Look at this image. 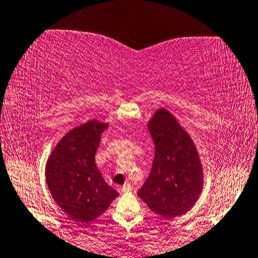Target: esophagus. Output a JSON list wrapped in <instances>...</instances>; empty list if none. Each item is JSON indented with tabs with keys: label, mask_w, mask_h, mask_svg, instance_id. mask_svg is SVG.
Wrapping results in <instances>:
<instances>
[{
	"label": "esophagus",
	"mask_w": 258,
	"mask_h": 258,
	"mask_svg": "<svg viewBox=\"0 0 258 258\" xmlns=\"http://www.w3.org/2000/svg\"><path fill=\"white\" fill-rule=\"evenodd\" d=\"M132 186H131L130 183H126V184H124V186L121 187V191H131L132 190Z\"/></svg>",
	"instance_id": "obj_1"
}]
</instances>
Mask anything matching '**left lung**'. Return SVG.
<instances>
[{
    "label": "left lung",
    "mask_w": 258,
    "mask_h": 258,
    "mask_svg": "<svg viewBox=\"0 0 258 258\" xmlns=\"http://www.w3.org/2000/svg\"><path fill=\"white\" fill-rule=\"evenodd\" d=\"M155 146L150 176L138 197L165 219L183 215L200 197L202 166L197 147L186 131L165 108L148 122Z\"/></svg>",
    "instance_id": "8db88e82"
}]
</instances>
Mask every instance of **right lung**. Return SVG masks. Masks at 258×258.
<instances>
[{
  "label": "right lung",
  "instance_id": "add662e5",
  "mask_svg": "<svg viewBox=\"0 0 258 258\" xmlns=\"http://www.w3.org/2000/svg\"><path fill=\"white\" fill-rule=\"evenodd\" d=\"M106 128L107 124L90 120L71 130L46 162L50 193L75 222L86 223L99 217L119 195L105 182L94 162L100 134Z\"/></svg>",
  "mask_w": 258,
  "mask_h": 258
}]
</instances>
